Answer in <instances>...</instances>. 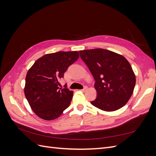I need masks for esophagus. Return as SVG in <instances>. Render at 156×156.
<instances>
[{
	"instance_id": "obj_1",
	"label": "esophagus",
	"mask_w": 156,
	"mask_h": 156,
	"mask_svg": "<svg viewBox=\"0 0 156 156\" xmlns=\"http://www.w3.org/2000/svg\"><path fill=\"white\" fill-rule=\"evenodd\" d=\"M87 89H88V87H87V86H85V87H84V88H83V89H82V90H81V91H83V92H84V91H86Z\"/></svg>"
}]
</instances>
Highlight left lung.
Returning <instances> with one entry per match:
<instances>
[{
    "instance_id": "8db88e82",
    "label": "left lung",
    "mask_w": 156,
    "mask_h": 156,
    "mask_svg": "<svg viewBox=\"0 0 156 156\" xmlns=\"http://www.w3.org/2000/svg\"><path fill=\"white\" fill-rule=\"evenodd\" d=\"M80 56L95 80L97 97L92 105L105 111H115L130 99L136 79L131 65L121 55L109 50L80 51Z\"/></svg>"
}]
</instances>
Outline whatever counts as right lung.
Here are the masks:
<instances>
[{"instance_id": "add662e5", "label": "right lung", "mask_w": 156, "mask_h": 156, "mask_svg": "<svg viewBox=\"0 0 156 156\" xmlns=\"http://www.w3.org/2000/svg\"><path fill=\"white\" fill-rule=\"evenodd\" d=\"M79 57L77 51H59L37 59L29 69L25 79V95L32 110L41 119H57L69 106L73 92L58 80L69 66Z\"/></svg>"}]
</instances>
